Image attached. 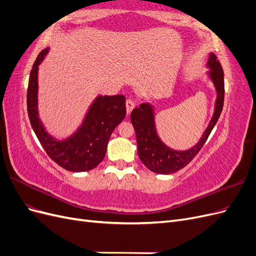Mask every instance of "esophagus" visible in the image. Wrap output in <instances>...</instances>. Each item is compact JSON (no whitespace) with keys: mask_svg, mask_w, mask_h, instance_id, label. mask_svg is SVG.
I'll return each mask as SVG.
<instances>
[{"mask_svg":"<svg viewBox=\"0 0 256 256\" xmlns=\"http://www.w3.org/2000/svg\"><path fill=\"white\" fill-rule=\"evenodd\" d=\"M134 102L132 99H127L126 100V110H127V114H130L131 113V111L134 110Z\"/></svg>","mask_w":256,"mask_h":256,"instance_id":"1","label":"esophagus"}]
</instances>
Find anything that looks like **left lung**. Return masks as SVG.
Listing matches in <instances>:
<instances>
[{
    "label": "left lung",
    "instance_id": "8db88e82",
    "mask_svg": "<svg viewBox=\"0 0 256 256\" xmlns=\"http://www.w3.org/2000/svg\"><path fill=\"white\" fill-rule=\"evenodd\" d=\"M208 67L210 68L209 76L214 84L218 96L216 100L212 118L200 142L192 148L184 152H177L171 150L161 142L157 136L156 128H154V111L150 104H142L131 112L130 118L136 131L138 158L152 172L158 174H172L190 164V161L196 156L205 144L216 120H219L224 102V74L220 62L216 60L214 53H210L209 56Z\"/></svg>",
    "mask_w": 256,
    "mask_h": 256
}]
</instances>
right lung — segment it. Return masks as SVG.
<instances>
[{
	"label": "right lung",
	"instance_id": "obj_1",
	"mask_svg": "<svg viewBox=\"0 0 256 256\" xmlns=\"http://www.w3.org/2000/svg\"><path fill=\"white\" fill-rule=\"evenodd\" d=\"M47 52L48 49H44L38 54L30 74L26 102L30 125L44 152L56 164L70 172L90 171L104 158L113 130L126 116L125 96L97 97L78 131L67 140H54L44 131L37 112L38 65Z\"/></svg>",
	"mask_w": 256,
	"mask_h": 256
}]
</instances>
